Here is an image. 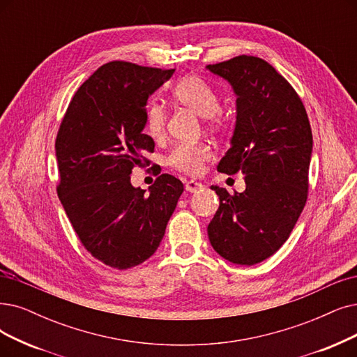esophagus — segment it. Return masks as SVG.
Listing matches in <instances>:
<instances>
[{
  "label": "esophagus",
  "instance_id": "1",
  "mask_svg": "<svg viewBox=\"0 0 357 357\" xmlns=\"http://www.w3.org/2000/svg\"><path fill=\"white\" fill-rule=\"evenodd\" d=\"M186 190L188 192H196L197 189H201L202 188V183H199V181H196V180H189L188 183H186Z\"/></svg>",
  "mask_w": 357,
  "mask_h": 357
}]
</instances>
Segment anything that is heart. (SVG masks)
Listing matches in <instances>:
<instances>
[{"label":"heart","mask_w":357,"mask_h":357,"mask_svg":"<svg viewBox=\"0 0 357 357\" xmlns=\"http://www.w3.org/2000/svg\"><path fill=\"white\" fill-rule=\"evenodd\" d=\"M171 95L178 104L205 117L208 129L220 132L227 127L228 114L218 105V93L205 79L199 76L183 77L171 89ZM145 127L153 139H160L164 135L165 111L161 104L151 101L146 105ZM211 156L212 151L206 144H183L173 149L168 162L181 173L197 176L202 173L204 164L211 160Z\"/></svg>","instance_id":"1"}]
</instances>
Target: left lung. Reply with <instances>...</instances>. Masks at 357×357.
Segmentation results:
<instances>
[{"mask_svg":"<svg viewBox=\"0 0 357 357\" xmlns=\"http://www.w3.org/2000/svg\"><path fill=\"white\" fill-rule=\"evenodd\" d=\"M206 68L230 83L237 96L231 146L218 171H241L246 183V190L234 195L211 186L220 208L208 237L224 259L255 265L286 243L306 205L310 124L301 96L265 60L238 55Z\"/></svg>","mask_w":357,"mask_h":357,"instance_id":"obj_1","label":"left lung"}]
</instances>
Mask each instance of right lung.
<instances>
[{"label": "right lung", "mask_w": 357, "mask_h": 357, "mask_svg": "<svg viewBox=\"0 0 357 357\" xmlns=\"http://www.w3.org/2000/svg\"><path fill=\"white\" fill-rule=\"evenodd\" d=\"M173 73L127 61L101 66L75 93L56 133V193L84 249L111 268L151 258L183 193L169 174L148 195L130 183L155 148L144 133L148 98Z\"/></svg>", "instance_id": "right-lung-1"}]
</instances>
